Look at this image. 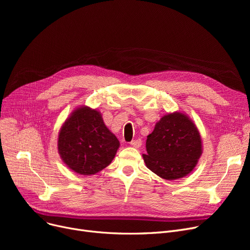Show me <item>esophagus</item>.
I'll return each instance as SVG.
<instances>
[{
	"instance_id": "esophagus-1",
	"label": "esophagus",
	"mask_w": 250,
	"mask_h": 250,
	"mask_svg": "<svg viewBox=\"0 0 250 250\" xmlns=\"http://www.w3.org/2000/svg\"><path fill=\"white\" fill-rule=\"evenodd\" d=\"M141 145H142V141L140 139L130 142V146H133L134 148H139V147H141Z\"/></svg>"
}]
</instances>
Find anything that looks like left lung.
Masks as SVG:
<instances>
[{
	"mask_svg": "<svg viewBox=\"0 0 250 250\" xmlns=\"http://www.w3.org/2000/svg\"><path fill=\"white\" fill-rule=\"evenodd\" d=\"M202 144L198 127L187 114L167 113L147 137L143 158L152 172L174 180L192 171L203 153Z\"/></svg>",
	"mask_w": 250,
	"mask_h": 250,
	"instance_id": "8db88e82",
	"label": "left lung"
}]
</instances>
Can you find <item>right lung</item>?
I'll return each instance as SVG.
<instances>
[{"label":"right lung","instance_id":"right-lung-1","mask_svg":"<svg viewBox=\"0 0 250 250\" xmlns=\"http://www.w3.org/2000/svg\"><path fill=\"white\" fill-rule=\"evenodd\" d=\"M118 148L120 142L105 125L101 113L86 105L76 108L59 132L62 162L81 175L96 174L107 167Z\"/></svg>","mask_w":250,"mask_h":250}]
</instances>
